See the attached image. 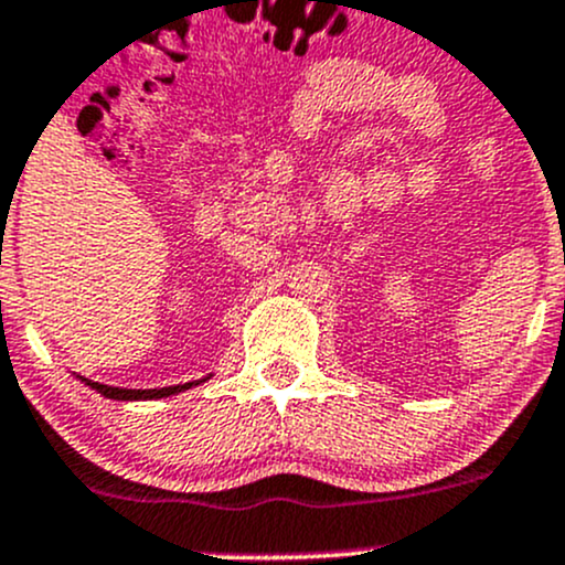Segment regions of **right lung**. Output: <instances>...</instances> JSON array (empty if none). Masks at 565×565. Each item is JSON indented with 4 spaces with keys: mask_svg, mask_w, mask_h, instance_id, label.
Wrapping results in <instances>:
<instances>
[{
    "mask_svg": "<svg viewBox=\"0 0 565 565\" xmlns=\"http://www.w3.org/2000/svg\"><path fill=\"white\" fill-rule=\"evenodd\" d=\"M213 374H207V377L202 380H193V383H185V385H169V388H147V391H139V388H114V385H100V383H93V380L87 377H78L84 385H89L93 391H98L100 396L106 398H114V402H152V398H167V396H174V393H182L188 388H193V385H202L204 380H210Z\"/></svg>",
    "mask_w": 565,
    "mask_h": 565,
    "instance_id": "add662e5",
    "label": "right lung"
}]
</instances>
